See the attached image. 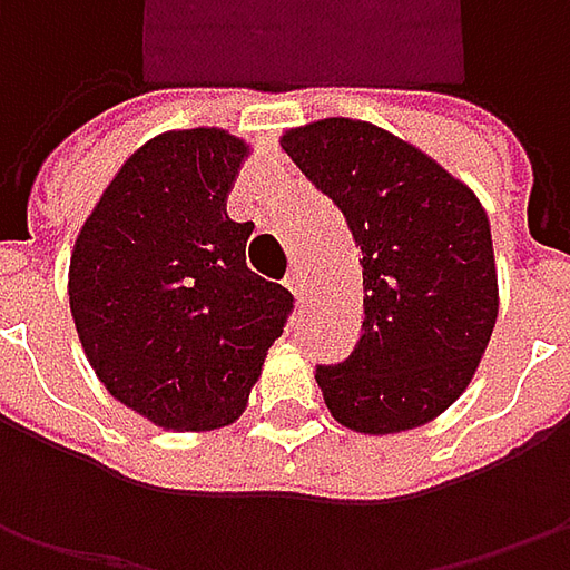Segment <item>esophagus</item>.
Wrapping results in <instances>:
<instances>
[{"mask_svg":"<svg viewBox=\"0 0 570 570\" xmlns=\"http://www.w3.org/2000/svg\"><path fill=\"white\" fill-rule=\"evenodd\" d=\"M285 288H288V292H292L297 301H304V292H307V288H304V275L297 273V269H292V273H288V278H285Z\"/></svg>","mask_w":570,"mask_h":570,"instance_id":"obj_1","label":"esophagus"}]
</instances>
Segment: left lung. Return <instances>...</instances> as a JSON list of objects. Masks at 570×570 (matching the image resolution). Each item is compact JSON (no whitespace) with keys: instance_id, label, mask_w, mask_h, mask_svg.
<instances>
[{"instance_id":"obj_1","label":"left lung","mask_w":570,"mask_h":570,"mask_svg":"<svg viewBox=\"0 0 570 570\" xmlns=\"http://www.w3.org/2000/svg\"><path fill=\"white\" fill-rule=\"evenodd\" d=\"M285 155L333 199L362 253L355 352L317 364L326 409L362 434L428 425L470 386L498 317L492 228L422 148L348 117L288 129Z\"/></svg>"}]
</instances>
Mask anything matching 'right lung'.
<instances>
[{
    "label": "right lung",
    "mask_w": 570,
    "mask_h": 570,
    "mask_svg": "<svg viewBox=\"0 0 570 570\" xmlns=\"http://www.w3.org/2000/svg\"><path fill=\"white\" fill-rule=\"evenodd\" d=\"M250 145L225 129H174L132 151L78 230L69 307L114 400L167 431L240 419L295 307L247 269L253 222L228 193Z\"/></svg>",
    "instance_id": "add662e5"
}]
</instances>
